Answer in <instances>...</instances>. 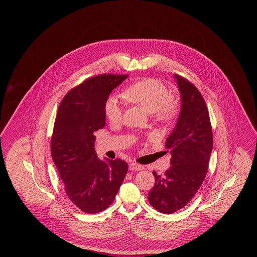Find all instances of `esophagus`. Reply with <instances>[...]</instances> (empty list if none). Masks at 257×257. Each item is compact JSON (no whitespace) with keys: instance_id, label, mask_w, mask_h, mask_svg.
I'll return each instance as SVG.
<instances>
[{"instance_id":"34e87169","label":"esophagus","mask_w":257,"mask_h":257,"mask_svg":"<svg viewBox=\"0 0 257 257\" xmlns=\"http://www.w3.org/2000/svg\"><path fill=\"white\" fill-rule=\"evenodd\" d=\"M129 169H130V171H140L143 169V166L139 165L137 163H131L129 165Z\"/></svg>"}]
</instances>
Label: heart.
<instances>
[{"label": "heart", "mask_w": 257, "mask_h": 257, "mask_svg": "<svg viewBox=\"0 0 257 257\" xmlns=\"http://www.w3.org/2000/svg\"><path fill=\"white\" fill-rule=\"evenodd\" d=\"M121 97L129 102L144 107L149 113H153L156 119L167 121L172 119L178 112V101L170 95L168 87L160 80L144 78L127 86L121 93ZM104 112L111 122H118L122 118L123 107L114 97L105 101Z\"/></svg>", "instance_id": "heart-1"}]
</instances>
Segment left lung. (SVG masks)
<instances>
[{
  "instance_id": "1",
  "label": "left lung",
  "mask_w": 257,
  "mask_h": 257,
  "mask_svg": "<svg viewBox=\"0 0 257 257\" xmlns=\"http://www.w3.org/2000/svg\"><path fill=\"white\" fill-rule=\"evenodd\" d=\"M181 93V112L175 129L166 140L171 167L164 175L153 172L156 182L149 201L163 213L184 207L196 194L208 170L212 130L204 98L186 78L175 75Z\"/></svg>"
}]
</instances>
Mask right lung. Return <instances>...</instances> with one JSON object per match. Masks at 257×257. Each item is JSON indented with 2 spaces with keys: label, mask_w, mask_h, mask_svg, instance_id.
<instances>
[{
  "label": "right lung",
  "mask_w": 257,
  "mask_h": 257,
  "mask_svg": "<svg viewBox=\"0 0 257 257\" xmlns=\"http://www.w3.org/2000/svg\"><path fill=\"white\" fill-rule=\"evenodd\" d=\"M128 75L100 74L72 88L56 116L51 152L69 199L86 213L104 210L114 201L128 171L120 159L99 161L94 132L105 124L104 104Z\"/></svg>",
  "instance_id": "1"
}]
</instances>
